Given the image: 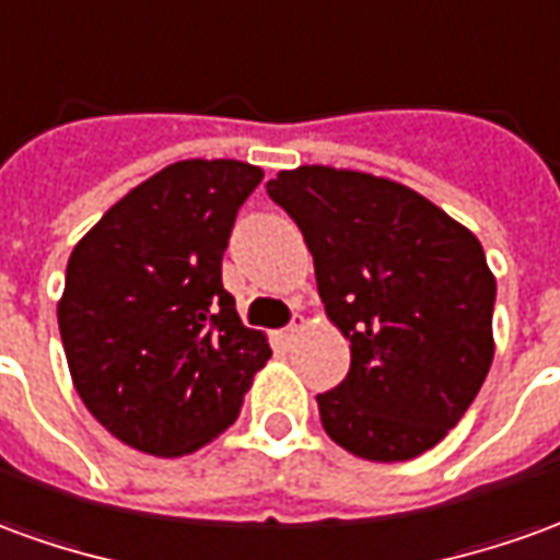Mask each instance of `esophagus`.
<instances>
[{
	"label": "esophagus",
	"instance_id": "1",
	"mask_svg": "<svg viewBox=\"0 0 560 560\" xmlns=\"http://www.w3.org/2000/svg\"><path fill=\"white\" fill-rule=\"evenodd\" d=\"M303 330H306V320L293 318L291 327H288V330H284V334H281V336H284V339H293V336H300V334H303Z\"/></svg>",
	"mask_w": 560,
	"mask_h": 560
}]
</instances>
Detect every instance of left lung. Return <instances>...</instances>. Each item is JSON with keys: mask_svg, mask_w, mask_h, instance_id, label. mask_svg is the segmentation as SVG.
<instances>
[{"mask_svg": "<svg viewBox=\"0 0 560 560\" xmlns=\"http://www.w3.org/2000/svg\"><path fill=\"white\" fill-rule=\"evenodd\" d=\"M267 194L306 240L324 312L351 348L318 394L336 445L378 464L424 455L494 361V293L479 240L412 187L336 166L281 170Z\"/></svg>", "mask_w": 560, "mask_h": 560, "instance_id": "obj_1", "label": "left lung"}]
</instances>
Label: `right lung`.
Instances as JSON below:
<instances>
[{
  "label": "right lung",
  "mask_w": 560,
  "mask_h": 560,
  "mask_svg": "<svg viewBox=\"0 0 560 560\" xmlns=\"http://www.w3.org/2000/svg\"><path fill=\"white\" fill-rule=\"evenodd\" d=\"M264 182L242 160H178L90 226L57 303L78 397L112 436L194 455L236 418L272 358L221 284L240 206Z\"/></svg>",
  "instance_id": "obj_1"
}]
</instances>
